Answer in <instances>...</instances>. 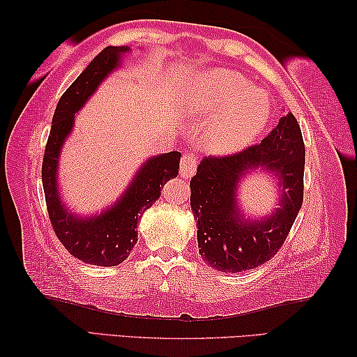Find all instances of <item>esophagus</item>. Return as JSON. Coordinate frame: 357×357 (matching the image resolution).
Wrapping results in <instances>:
<instances>
[{"mask_svg":"<svg viewBox=\"0 0 357 357\" xmlns=\"http://www.w3.org/2000/svg\"><path fill=\"white\" fill-rule=\"evenodd\" d=\"M197 167V155L195 151H186L182 156V165H180V175L183 178H190L195 175Z\"/></svg>","mask_w":357,"mask_h":357,"instance_id":"esophagus-1","label":"esophagus"}]
</instances>
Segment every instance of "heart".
<instances>
[{
    "mask_svg": "<svg viewBox=\"0 0 357 357\" xmlns=\"http://www.w3.org/2000/svg\"><path fill=\"white\" fill-rule=\"evenodd\" d=\"M185 112L212 120L206 145L215 153L242 150L264 128L268 102L242 74L227 69L202 73L185 95Z\"/></svg>",
    "mask_w": 357,
    "mask_h": 357,
    "instance_id": "b5f03b06",
    "label": "heart"
}]
</instances>
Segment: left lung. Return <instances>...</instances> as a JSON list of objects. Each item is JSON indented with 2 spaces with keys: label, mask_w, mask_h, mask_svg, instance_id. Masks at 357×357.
Masks as SVG:
<instances>
[{
  "label": "left lung",
  "mask_w": 357,
  "mask_h": 357,
  "mask_svg": "<svg viewBox=\"0 0 357 357\" xmlns=\"http://www.w3.org/2000/svg\"><path fill=\"white\" fill-rule=\"evenodd\" d=\"M303 167L305 145L293 114L282 116L261 144L236 155L204 158L190 182L202 259L220 272L250 271L272 259L302 207ZM255 168L275 173L282 190L280 207L264 222L242 218L235 201L238 182Z\"/></svg>",
  "instance_id": "left-lung-1"
}]
</instances>
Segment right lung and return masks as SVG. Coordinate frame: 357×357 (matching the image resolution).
Returning <instances> with one entry per match:
<instances>
[{
    "label": "right lung",
    "mask_w": 357,
    "mask_h": 357,
    "mask_svg": "<svg viewBox=\"0 0 357 357\" xmlns=\"http://www.w3.org/2000/svg\"><path fill=\"white\" fill-rule=\"evenodd\" d=\"M128 47H106L93 58L56 104L43 160V185L47 212L55 236L74 258L93 266H119L137 242V223L145 210L161 196L162 186L177 177L180 151L155 156L137 175L114 207L91 218H77L61 204L56 186L58 156L74 125V114L98 89L102 79L120 64Z\"/></svg>",
    "instance_id": "obj_1"
}]
</instances>
